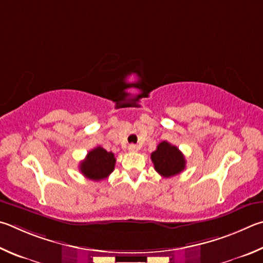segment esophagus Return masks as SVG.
<instances>
[{"label":"esophagus","mask_w":263,"mask_h":263,"mask_svg":"<svg viewBox=\"0 0 263 263\" xmlns=\"http://www.w3.org/2000/svg\"><path fill=\"white\" fill-rule=\"evenodd\" d=\"M139 145H136V144H130L128 146V150L130 151V153H137V151H139Z\"/></svg>","instance_id":"34e87169"}]
</instances>
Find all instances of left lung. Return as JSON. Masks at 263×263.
Instances as JSON below:
<instances>
[{
    "label": "left lung",
    "mask_w": 263,
    "mask_h": 263,
    "mask_svg": "<svg viewBox=\"0 0 263 263\" xmlns=\"http://www.w3.org/2000/svg\"><path fill=\"white\" fill-rule=\"evenodd\" d=\"M155 170L164 178H170L181 173L186 167V159L176 145L166 141L159 143L157 149L151 154Z\"/></svg>",
    "instance_id": "left-lung-1"
}]
</instances>
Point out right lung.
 Instances as JSON below:
<instances>
[{
  "mask_svg": "<svg viewBox=\"0 0 263 263\" xmlns=\"http://www.w3.org/2000/svg\"><path fill=\"white\" fill-rule=\"evenodd\" d=\"M115 157L113 153H108L101 146L92 149L81 162V173L90 180L99 181L107 178L114 171Z\"/></svg>",
  "mask_w": 263,
  "mask_h": 263,
  "instance_id": "obj_1",
  "label": "right lung"
}]
</instances>
